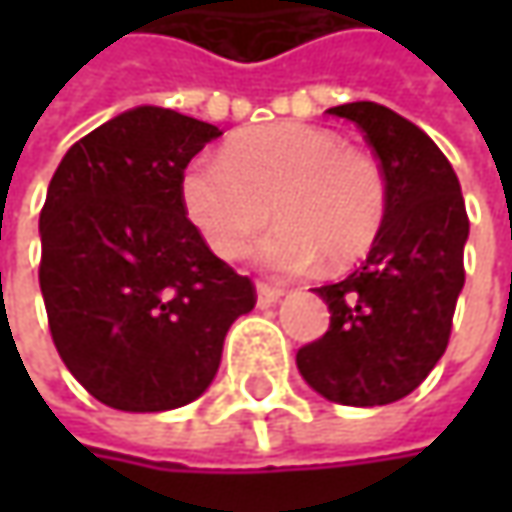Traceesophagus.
<instances>
[{
    "label": "esophagus",
    "instance_id": "1",
    "mask_svg": "<svg viewBox=\"0 0 512 512\" xmlns=\"http://www.w3.org/2000/svg\"><path fill=\"white\" fill-rule=\"evenodd\" d=\"M285 296V290L282 287H273V285H265V282H259L256 285V305L259 307H273L279 299Z\"/></svg>",
    "mask_w": 512,
    "mask_h": 512
}]
</instances>
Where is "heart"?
Instances as JSON below:
<instances>
[{"label": "heart", "instance_id": "obj_1", "mask_svg": "<svg viewBox=\"0 0 512 512\" xmlns=\"http://www.w3.org/2000/svg\"><path fill=\"white\" fill-rule=\"evenodd\" d=\"M187 219L227 262L242 259L262 227H276L259 262L302 273L325 259L356 262L373 245L387 207L379 165L322 128L299 122L236 136L222 156H202L182 179Z\"/></svg>", "mask_w": 512, "mask_h": 512}]
</instances>
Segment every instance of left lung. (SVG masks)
I'll return each instance as SVG.
<instances>
[{"label": "left lung", "instance_id": "1", "mask_svg": "<svg viewBox=\"0 0 512 512\" xmlns=\"http://www.w3.org/2000/svg\"><path fill=\"white\" fill-rule=\"evenodd\" d=\"M327 113L362 128L382 165L387 207L364 265L316 287L330 327L296 353V367L327 402L376 407L413 393L442 359L470 222L456 170L422 128L376 102Z\"/></svg>", "mask_w": 512, "mask_h": 512}]
</instances>
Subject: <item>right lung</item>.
Instances as JSON below:
<instances>
[{"label":"right lung","mask_w":512,"mask_h":512,"mask_svg":"<svg viewBox=\"0 0 512 512\" xmlns=\"http://www.w3.org/2000/svg\"><path fill=\"white\" fill-rule=\"evenodd\" d=\"M222 130L156 105L125 110L62 156L39 216L53 344L93 399L162 413L205 393L256 290L187 219V162Z\"/></svg>","instance_id":"1"}]
</instances>
